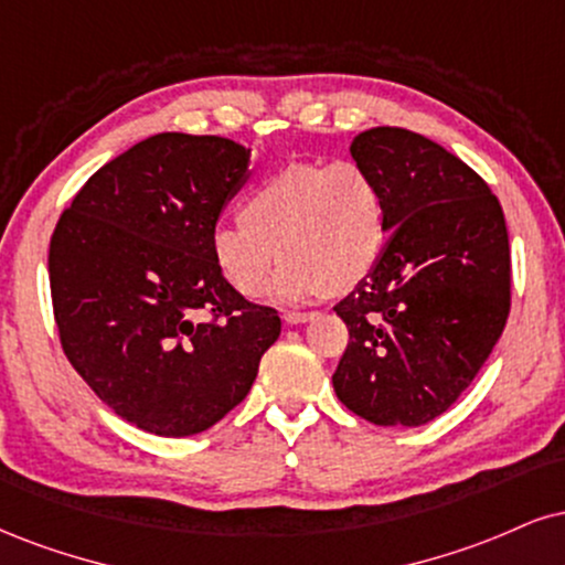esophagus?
<instances>
[{"instance_id":"esophagus-1","label":"esophagus","mask_w":565,"mask_h":565,"mask_svg":"<svg viewBox=\"0 0 565 565\" xmlns=\"http://www.w3.org/2000/svg\"><path fill=\"white\" fill-rule=\"evenodd\" d=\"M312 318V312H284V321L289 326H300V323H308Z\"/></svg>"}]
</instances>
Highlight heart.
Masks as SVG:
<instances>
[{
    "label": "heart",
    "mask_w": 565,
    "mask_h": 565,
    "mask_svg": "<svg viewBox=\"0 0 565 565\" xmlns=\"http://www.w3.org/2000/svg\"><path fill=\"white\" fill-rule=\"evenodd\" d=\"M239 217L217 223L210 236L217 274L255 300L281 257L274 300L300 305L371 276L384 247L386 200L376 175L355 160L297 162L257 183Z\"/></svg>",
    "instance_id": "obj_1"
}]
</instances>
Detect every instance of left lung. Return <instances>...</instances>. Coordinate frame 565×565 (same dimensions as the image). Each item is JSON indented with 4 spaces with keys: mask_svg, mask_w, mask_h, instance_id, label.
Listing matches in <instances>:
<instances>
[{
    "mask_svg": "<svg viewBox=\"0 0 565 565\" xmlns=\"http://www.w3.org/2000/svg\"><path fill=\"white\" fill-rule=\"evenodd\" d=\"M350 154L382 183L390 239L334 308L350 331L334 392L376 426H424L477 379L505 329V215L463 160L420 134L371 128Z\"/></svg>",
    "mask_w": 565,
    "mask_h": 565,
    "instance_id": "1",
    "label": "left lung"
}]
</instances>
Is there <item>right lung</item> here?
Returning <instances> with one entry per match:
<instances>
[{"instance_id":"obj_1","label":"right lung","mask_w":565,"mask_h":565,"mask_svg":"<svg viewBox=\"0 0 565 565\" xmlns=\"http://www.w3.org/2000/svg\"><path fill=\"white\" fill-rule=\"evenodd\" d=\"M249 166L253 149L231 139L154 134L102 166L54 228L60 342L94 394L136 429H210L247 397L281 334L276 310L231 289L210 253Z\"/></svg>"}]
</instances>
